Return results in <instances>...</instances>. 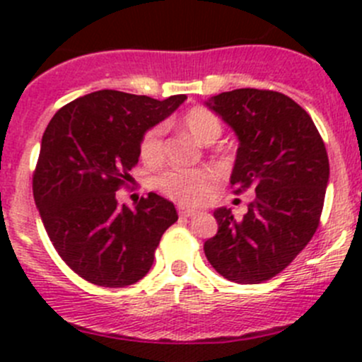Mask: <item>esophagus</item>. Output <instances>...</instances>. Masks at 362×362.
<instances>
[{
	"mask_svg": "<svg viewBox=\"0 0 362 362\" xmlns=\"http://www.w3.org/2000/svg\"><path fill=\"white\" fill-rule=\"evenodd\" d=\"M198 214L196 210H191V208H184V206H178V215L184 218H189V217H194V215Z\"/></svg>",
	"mask_w": 362,
	"mask_h": 362,
	"instance_id": "esophagus-1",
	"label": "esophagus"
}]
</instances>
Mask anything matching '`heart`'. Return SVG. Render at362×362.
I'll return each mask as SVG.
<instances>
[{"label":"heart","instance_id":"b5f03b06","mask_svg":"<svg viewBox=\"0 0 362 362\" xmlns=\"http://www.w3.org/2000/svg\"><path fill=\"white\" fill-rule=\"evenodd\" d=\"M182 124L192 136L203 144H211L222 133L221 119L214 112L202 107L191 108L182 119ZM164 131H166L164 124H158L141 136L140 156L148 164H158L164 158ZM217 182V171L206 166L191 168V170L175 168L164 171L156 178V185L164 196L187 206L202 204L214 191Z\"/></svg>","mask_w":362,"mask_h":362}]
</instances>
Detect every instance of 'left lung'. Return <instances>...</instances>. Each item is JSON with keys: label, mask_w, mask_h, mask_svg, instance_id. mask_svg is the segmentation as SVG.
Masks as SVG:
<instances>
[{"label": "left lung", "mask_w": 362, "mask_h": 362, "mask_svg": "<svg viewBox=\"0 0 362 362\" xmlns=\"http://www.w3.org/2000/svg\"><path fill=\"white\" fill-rule=\"evenodd\" d=\"M206 105L238 136L233 189L252 187L255 199L242 221L229 208L214 211L218 231L204 242V255L231 282H266L319 228L329 180L326 145L306 110L276 90L235 89Z\"/></svg>", "instance_id": "8db88e82"}]
</instances>
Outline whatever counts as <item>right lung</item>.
<instances>
[{
    "instance_id": "obj_1",
    "label": "right lung",
    "mask_w": 362,
    "mask_h": 362,
    "mask_svg": "<svg viewBox=\"0 0 362 362\" xmlns=\"http://www.w3.org/2000/svg\"><path fill=\"white\" fill-rule=\"evenodd\" d=\"M187 100H154L103 89L50 119L33 173V196L64 262L87 282L126 287L152 268L160 236L178 221L173 203L151 192L131 210L115 192L131 180L145 131Z\"/></svg>"
}]
</instances>
